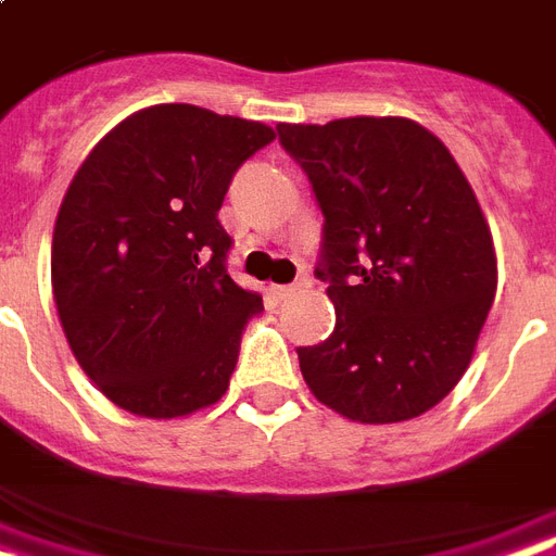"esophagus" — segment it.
<instances>
[{
	"instance_id": "obj_1",
	"label": "esophagus",
	"mask_w": 556,
	"mask_h": 556,
	"mask_svg": "<svg viewBox=\"0 0 556 556\" xmlns=\"http://www.w3.org/2000/svg\"><path fill=\"white\" fill-rule=\"evenodd\" d=\"M299 287H304V281L287 283V287H275V295H278V299H290V295H293Z\"/></svg>"
}]
</instances>
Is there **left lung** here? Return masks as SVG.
I'll use <instances>...</instances> for the list:
<instances>
[{
  "label": "left lung",
  "mask_w": 556,
  "mask_h": 556,
  "mask_svg": "<svg viewBox=\"0 0 556 556\" xmlns=\"http://www.w3.org/2000/svg\"><path fill=\"white\" fill-rule=\"evenodd\" d=\"M325 216L316 278L337 325L302 345L313 395L387 425L440 404L466 372L495 299L490 225L452 152L413 119L278 125Z\"/></svg>",
  "instance_id": "1"
}]
</instances>
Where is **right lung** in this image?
I'll return each mask as SVG.
<instances>
[{"label":"right lung","mask_w":556,"mask_h":556,"mask_svg":"<svg viewBox=\"0 0 556 556\" xmlns=\"http://www.w3.org/2000/svg\"><path fill=\"white\" fill-rule=\"evenodd\" d=\"M269 125L154 104L75 173L52 237V293L75 361L128 413L175 419L219 402L263 311L228 275L219 207Z\"/></svg>","instance_id":"1"}]
</instances>
